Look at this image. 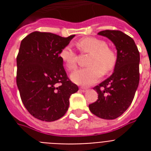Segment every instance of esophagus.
Instances as JSON below:
<instances>
[{
    "label": "esophagus",
    "instance_id": "1",
    "mask_svg": "<svg viewBox=\"0 0 151 151\" xmlns=\"http://www.w3.org/2000/svg\"><path fill=\"white\" fill-rule=\"evenodd\" d=\"M80 90H81V92H88V88H87L81 87V88H80Z\"/></svg>",
    "mask_w": 151,
    "mask_h": 151
}]
</instances>
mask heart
Here are the masks:
<instances>
[{"mask_svg":"<svg viewBox=\"0 0 151 151\" xmlns=\"http://www.w3.org/2000/svg\"><path fill=\"white\" fill-rule=\"evenodd\" d=\"M77 47L82 52L91 53L88 65L86 68L77 70L71 73L73 82L83 86H89L96 83L103 73L111 70L116 62L114 53L107 48L105 41L96 37H85L77 42ZM59 57L69 70L76 68L78 55L70 46L61 50Z\"/></svg>","mask_w":151,"mask_h":151,"instance_id":"obj_1","label":"heart"}]
</instances>
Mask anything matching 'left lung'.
<instances>
[{
  "label": "left lung",
  "instance_id": "1",
  "mask_svg": "<svg viewBox=\"0 0 151 151\" xmlns=\"http://www.w3.org/2000/svg\"><path fill=\"white\" fill-rule=\"evenodd\" d=\"M99 35L112 41L117 49V60L112 75L93 88L98 99L88 106L97 117L117 118L131 105L139 82V52L133 39L120 30H103Z\"/></svg>",
  "mask_w": 151,
  "mask_h": 151
}]
</instances>
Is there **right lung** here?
<instances>
[{"instance_id": "add662e5", "label": "right lung", "mask_w": 151, "mask_h": 151, "mask_svg": "<svg viewBox=\"0 0 151 151\" xmlns=\"http://www.w3.org/2000/svg\"><path fill=\"white\" fill-rule=\"evenodd\" d=\"M74 36L35 31L21 41L16 83L23 105L35 118L48 122L61 118L68 110L70 96L78 91L59 57Z\"/></svg>"}]
</instances>
